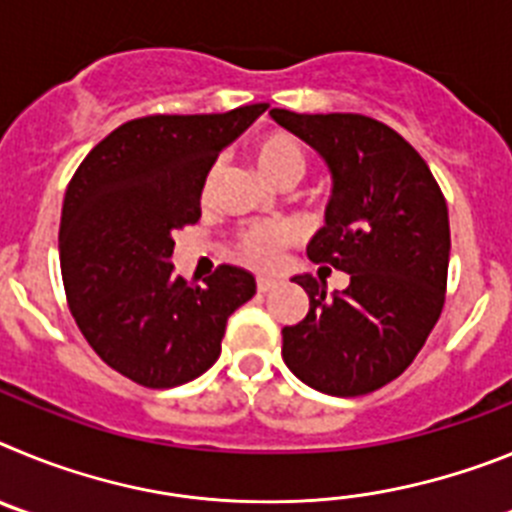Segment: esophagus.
<instances>
[{
  "label": "esophagus",
  "mask_w": 512,
  "mask_h": 512,
  "mask_svg": "<svg viewBox=\"0 0 512 512\" xmlns=\"http://www.w3.org/2000/svg\"><path fill=\"white\" fill-rule=\"evenodd\" d=\"M274 284H277V282H274V279H264V277L256 279V289H259L261 295H266V292H271V289H274Z\"/></svg>",
  "instance_id": "obj_1"
}]
</instances>
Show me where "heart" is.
I'll use <instances>...</instances> for the list:
<instances>
[{"instance_id": "obj_1", "label": "heart", "mask_w": 512, "mask_h": 512, "mask_svg": "<svg viewBox=\"0 0 512 512\" xmlns=\"http://www.w3.org/2000/svg\"><path fill=\"white\" fill-rule=\"evenodd\" d=\"M253 158H256V166H259L261 174L277 187L287 182L295 184L307 169L305 146L295 135L282 133V130L261 135L256 140V146H253ZM215 171L217 169L212 166L205 174V182H202V197L205 200L212 189V182H215ZM289 241H292V230L284 228V225H261V228L243 230L235 238V256L243 264L253 266V269L269 271L279 264V253Z\"/></svg>"}]
</instances>
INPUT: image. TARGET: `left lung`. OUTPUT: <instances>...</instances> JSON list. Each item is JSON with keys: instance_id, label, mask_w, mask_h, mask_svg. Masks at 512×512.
<instances>
[{"instance_id": "1", "label": "left lung", "mask_w": 512, "mask_h": 512, "mask_svg": "<svg viewBox=\"0 0 512 512\" xmlns=\"http://www.w3.org/2000/svg\"><path fill=\"white\" fill-rule=\"evenodd\" d=\"M271 117L328 161L333 197L307 256L351 277L333 297L318 279L295 277L310 310L282 330V359L312 390L369 395L413 364L441 318L449 207L428 164L390 125L354 112Z\"/></svg>"}]
</instances>
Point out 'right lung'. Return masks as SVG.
Instances as JSON below:
<instances>
[{
  "instance_id": "right-lung-1",
  "label": "right lung",
  "mask_w": 512,
  "mask_h": 512,
  "mask_svg": "<svg viewBox=\"0 0 512 512\" xmlns=\"http://www.w3.org/2000/svg\"><path fill=\"white\" fill-rule=\"evenodd\" d=\"M269 104L223 115H148L89 151L63 197V289L94 354L140 387L169 390L205 374L225 323L256 279L217 266L202 284L174 274V233L200 220L217 153Z\"/></svg>"
}]
</instances>
